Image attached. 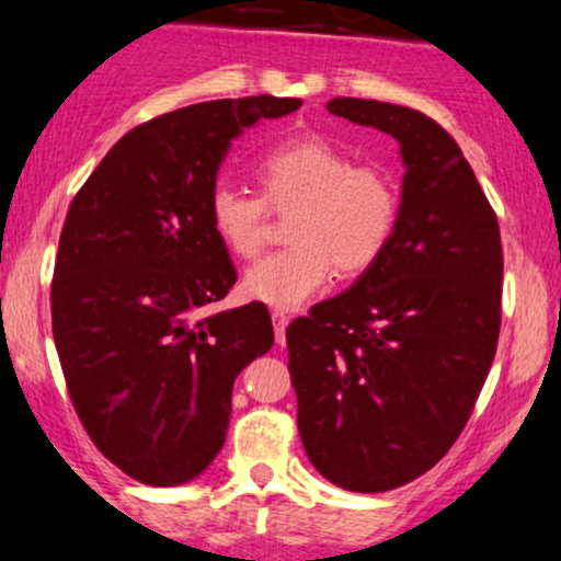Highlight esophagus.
<instances>
[{
	"label": "esophagus",
	"instance_id": "obj_1",
	"mask_svg": "<svg viewBox=\"0 0 561 561\" xmlns=\"http://www.w3.org/2000/svg\"><path fill=\"white\" fill-rule=\"evenodd\" d=\"M272 321H274V332H276V343L285 345V330L289 324V317L285 311H274L272 313Z\"/></svg>",
	"mask_w": 561,
	"mask_h": 561
}]
</instances>
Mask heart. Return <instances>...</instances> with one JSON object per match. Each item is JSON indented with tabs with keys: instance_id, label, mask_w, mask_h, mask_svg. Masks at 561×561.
<instances>
[{
	"instance_id": "1",
	"label": "heart",
	"mask_w": 561,
	"mask_h": 561,
	"mask_svg": "<svg viewBox=\"0 0 561 561\" xmlns=\"http://www.w3.org/2000/svg\"><path fill=\"white\" fill-rule=\"evenodd\" d=\"M261 199L216 186L210 227L229 253L253 259L266 240V208L289 214L293 248L248 268L242 293L272 308H298L340 272L369 268L398 218V192L385 171L356 165L345 150L319 137L276 145L255 165Z\"/></svg>"
}]
</instances>
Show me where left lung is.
Returning <instances> with one entry per match:
<instances>
[{"mask_svg": "<svg viewBox=\"0 0 561 561\" xmlns=\"http://www.w3.org/2000/svg\"><path fill=\"white\" fill-rule=\"evenodd\" d=\"M327 111L398 141L401 205L382 255L287 327L289 375L319 474L382 493L433 469L465 430L499 343L504 255L472 165L433 118L356 96Z\"/></svg>", "mask_w": 561, "mask_h": 561, "instance_id": "obj_1", "label": "left lung"}]
</instances>
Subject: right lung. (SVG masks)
Returning <instances> with one entry per match:
<instances>
[{
    "mask_svg": "<svg viewBox=\"0 0 561 561\" xmlns=\"http://www.w3.org/2000/svg\"><path fill=\"white\" fill-rule=\"evenodd\" d=\"M298 96L214 100L121 137L70 203L53 334L94 446L145 485L199 478L227 440L231 388L274 345L263 302L210 313L237 282L208 199L231 139Z\"/></svg>",
    "mask_w": 561,
    "mask_h": 561,
    "instance_id": "right-lung-1",
    "label": "right lung"
}]
</instances>
